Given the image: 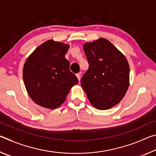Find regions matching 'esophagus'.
I'll list each match as a JSON object with an SVG mask.
<instances>
[{"label":"esophagus","mask_w":156,"mask_h":156,"mask_svg":"<svg viewBox=\"0 0 156 156\" xmlns=\"http://www.w3.org/2000/svg\"><path fill=\"white\" fill-rule=\"evenodd\" d=\"M76 77H77V78L78 79V80L80 81V78H81V76H80V73H77V74H76Z\"/></svg>","instance_id":"esophagus-1"}]
</instances>
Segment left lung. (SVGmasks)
I'll return each instance as SVG.
<instances>
[{
  "mask_svg": "<svg viewBox=\"0 0 156 156\" xmlns=\"http://www.w3.org/2000/svg\"><path fill=\"white\" fill-rule=\"evenodd\" d=\"M89 69L81 78L82 87L93 106L112 108L125 96L129 84V65L125 56L105 38L83 45Z\"/></svg>",
  "mask_w": 156,
  "mask_h": 156,
  "instance_id": "8db88e82",
  "label": "left lung"
}]
</instances>
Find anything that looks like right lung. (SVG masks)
I'll use <instances>...</instances> for the list:
<instances>
[{"mask_svg": "<svg viewBox=\"0 0 156 156\" xmlns=\"http://www.w3.org/2000/svg\"><path fill=\"white\" fill-rule=\"evenodd\" d=\"M69 46L49 40L34 50L23 67V80L29 96L36 104L49 109L61 105L78 83L65 58Z\"/></svg>", "mask_w": 156, "mask_h": 156, "instance_id": "right-lung-1", "label": "right lung"}]
</instances>
